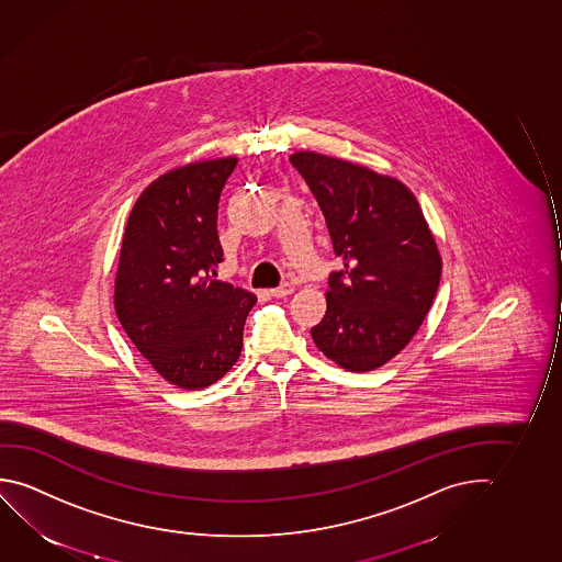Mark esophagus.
Masks as SVG:
<instances>
[{"label": "esophagus", "mask_w": 562, "mask_h": 562, "mask_svg": "<svg viewBox=\"0 0 562 562\" xmlns=\"http://www.w3.org/2000/svg\"><path fill=\"white\" fill-rule=\"evenodd\" d=\"M292 292H294V285L290 284V282H284V284L270 290V294L274 295V297H285V295H290Z\"/></svg>", "instance_id": "esophagus-1"}]
</instances>
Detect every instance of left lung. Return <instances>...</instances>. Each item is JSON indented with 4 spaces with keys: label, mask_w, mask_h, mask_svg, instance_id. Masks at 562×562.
<instances>
[{
    "label": "left lung",
    "mask_w": 562,
    "mask_h": 562,
    "mask_svg": "<svg viewBox=\"0 0 562 562\" xmlns=\"http://www.w3.org/2000/svg\"><path fill=\"white\" fill-rule=\"evenodd\" d=\"M342 268L328 277L327 312L312 337L348 372H372L405 348L432 307L441 274L415 194L362 165L297 151Z\"/></svg>",
    "instance_id": "left-lung-1"
}]
</instances>
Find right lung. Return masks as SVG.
Here are the masks:
<instances>
[{
  "label": "right lung",
  "instance_id": "right-lung-1",
  "mask_svg": "<svg viewBox=\"0 0 562 562\" xmlns=\"http://www.w3.org/2000/svg\"><path fill=\"white\" fill-rule=\"evenodd\" d=\"M237 159L189 164L151 182L130 212L114 280L122 328L161 378L181 389L234 368L257 295L214 280L224 260L217 202Z\"/></svg>",
  "mask_w": 562,
  "mask_h": 562
}]
</instances>
